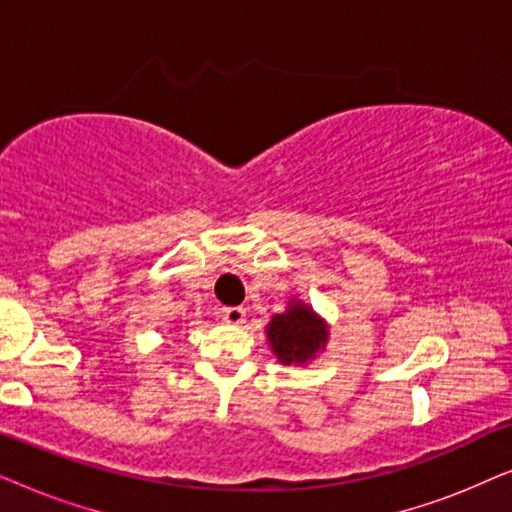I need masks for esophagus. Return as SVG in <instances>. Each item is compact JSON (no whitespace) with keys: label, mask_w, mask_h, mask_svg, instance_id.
Returning <instances> with one entry per match:
<instances>
[{"label":"esophagus","mask_w":512,"mask_h":512,"mask_svg":"<svg viewBox=\"0 0 512 512\" xmlns=\"http://www.w3.org/2000/svg\"><path fill=\"white\" fill-rule=\"evenodd\" d=\"M244 317H247V310H244V307H223L221 310V319L230 326L244 324Z\"/></svg>","instance_id":"obj_1"}]
</instances>
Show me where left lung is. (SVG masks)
<instances>
[{
    "label": "left lung",
    "instance_id": "1",
    "mask_svg": "<svg viewBox=\"0 0 512 512\" xmlns=\"http://www.w3.org/2000/svg\"><path fill=\"white\" fill-rule=\"evenodd\" d=\"M331 326L314 307L293 296L282 314H275L265 326V338L272 354L284 366H307L326 349Z\"/></svg>",
    "mask_w": 512,
    "mask_h": 512
}]
</instances>
